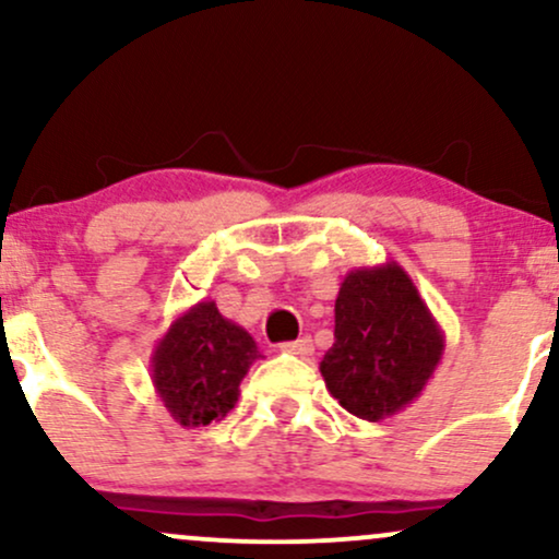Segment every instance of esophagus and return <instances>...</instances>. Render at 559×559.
I'll use <instances>...</instances> for the list:
<instances>
[{
    "label": "esophagus",
    "mask_w": 559,
    "mask_h": 559,
    "mask_svg": "<svg viewBox=\"0 0 559 559\" xmlns=\"http://www.w3.org/2000/svg\"><path fill=\"white\" fill-rule=\"evenodd\" d=\"M281 349L288 352V355L310 357V355H312V349H316V346H312V338H310V336H301V338H297V342H286V344H281Z\"/></svg>",
    "instance_id": "obj_1"
}]
</instances>
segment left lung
Segmentation results:
<instances>
[{
	"instance_id": "left-lung-1",
	"label": "left lung",
	"mask_w": 559,
	"mask_h": 559,
	"mask_svg": "<svg viewBox=\"0 0 559 559\" xmlns=\"http://www.w3.org/2000/svg\"><path fill=\"white\" fill-rule=\"evenodd\" d=\"M333 346L320 362L333 400L378 423L413 404L444 355V331L394 260L346 273Z\"/></svg>"
}]
</instances>
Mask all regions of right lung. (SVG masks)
I'll use <instances>...</instances> for the list:
<instances>
[{
	"instance_id": "1",
	"label": "right lung",
	"mask_w": 559,
	"mask_h": 559,
	"mask_svg": "<svg viewBox=\"0 0 559 559\" xmlns=\"http://www.w3.org/2000/svg\"><path fill=\"white\" fill-rule=\"evenodd\" d=\"M260 349L241 325L197 301L181 312L152 352V383L173 420L183 428L226 418L239 402V383Z\"/></svg>"
}]
</instances>
